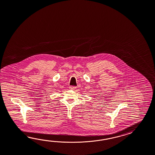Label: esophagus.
Instances as JSON below:
<instances>
[{"mask_svg":"<svg viewBox=\"0 0 155 155\" xmlns=\"http://www.w3.org/2000/svg\"><path fill=\"white\" fill-rule=\"evenodd\" d=\"M76 88V86H70V87H69V89H70V90H75Z\"/></svg>","mask_w":155,"mask_h":155,"instance_id":"esophagus-1","label":"esophagus"}]
</instances>
